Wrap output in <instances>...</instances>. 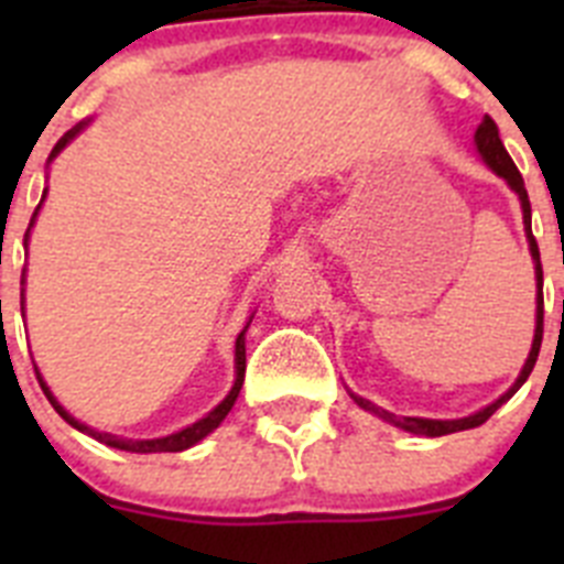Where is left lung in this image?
<instances>
[{"instance_id": "1", "label": "left lung", "mask_w": 564, "mask_h": 564, "mask_svg": "<svg viewBox=\"0 0 564 564\" xmlns=\"http://www.w3.org/2000/svg\"><path fill=\"white\" fill-rule=\"evenodd\" d=\"M475 143H477V152L482 154V161H486L488 166L495 169V172L500 174V177H506L508 186H511L517 194H520L522 220H525L528 246H531V257H534V262H536V285H540V293H536V330H534V344H531V352H528V361H525V367H522L520 378H517V381H514V387H511V390H508L502 398H497L495 403H488L486 410H480V412H477V415L460 417V421H430V417H398V415H392V412H387V410H381V406H376V403H370V401H364V398L352 395V398H356L358 406H361V410L372 412V415L383 417V421L395 423V426H401V430L415 432V435H423V437L452 435V432L475 430V426H480V423H486L488 417L495 415V412L500 410L502 403H506L508 398L514 395V392L520 390L522 383H525V378L531 376V370H534L536 356H540V347H542V316H545V299H542V262H540V246H536L534 234H531V203H528L525 183H522V174H520V169L514 166V161H511V154H508L506 147H502L500 129H497V123L491 121L488 115H486V118H482L480 127H477Z\"/></svg>"}]
</instances>
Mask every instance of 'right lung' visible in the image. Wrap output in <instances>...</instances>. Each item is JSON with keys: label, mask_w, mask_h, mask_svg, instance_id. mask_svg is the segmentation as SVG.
<instances>
[{"label": "right lung", "mask_w": 564, "mask_h": 564, "mask_svg": "<svg viewBox=\"0 0 564 564\" xmlns=\"http://www.w3.org/2000/svg\"><path fill=\"white\" fill-rule=\"evenodd\" d=\"M78 129H82V127H78ZM78 129H73V132L64 134L62 141L56 143V149H53V154H50V158H56V154L64 149V143H67L69 138L78 132ZM33 217H36V214H33ZM28 231H30V228H28ZM242 381H246V330L237 336V381H234L231 392H228L226 401H223L217 410H212L206 417H200L197 423H192V426H186L183 432H174V435H169V437H158V441H123V437L107 435V432H96V430H89V426H84V423H78L76 417L69 415L62 403L56 401V398L50 395L47 383H44L42 376H39V383H42V390H44V395H47V401L53 403V410H56L58 415H62L64 421L69 423V426H76V430L87 432V435H93L96 441H101V443H107V446H112V449H123V452H183V449H188V446H194V443L203 441L208 432H214L217 426H220L223 417L231 412L234 401H237V395H239V390H242Z\"/></svg>", "instance_id": "right-lung-1"}]
</instances>
